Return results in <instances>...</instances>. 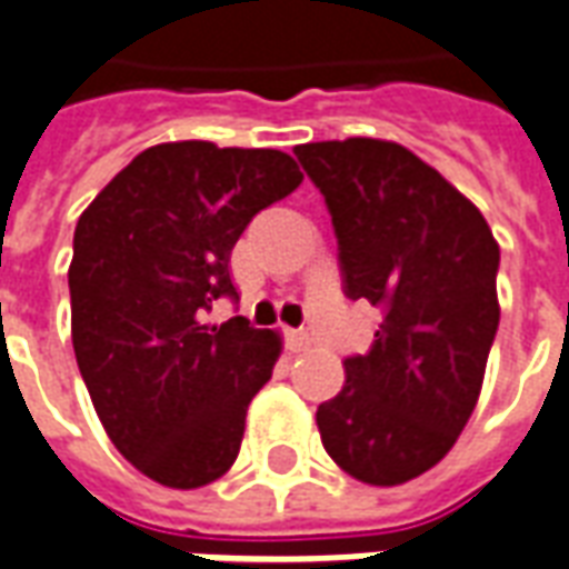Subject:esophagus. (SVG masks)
<instances>
[{
    "mask_svg": "<svg viewBox=\"0 0 569 569\" xmlns=\"http://www.w3.org/2000/svg\"><path fill=\"white\" fill-rule=\"evenodd\" d=\"M286 347L292 350V353H301V350H308L310 338L305 332H298V329H286Z\"/></svg>",
    "mask_w": 569,
    "mask_h": 569,
    "instance_id": "1",
    "label": "esophagus"
}]
</instances>
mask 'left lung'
Listing matches in <instances>:
<instances>
[{"label":"left lung","mask_w":569,"mask_h":569,"mask_svg":"<svg viewBox=\"0 0 569 569\" xmlns=\"http://www.w3.org/2000/svg\"><path fill=\"white\" fill-rule=\"evenodd\" d=\"M338 234L347 298L383 320L341 393L317 408L322 448L357 481L406 485L451 451L476 411L500 326V247L472 200L390 140L296 146Z\"/></svg>","instance_id":"8db88e82"}]
</instances>
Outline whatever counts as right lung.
I'll return each instance as SVG.
<instances>
[{"mask_svg":"<svg viewBox=\"0 0 569 569\" xmlns=\"http://www.w3.org/2000/svg\"><path fill=\"white\" fill-rule=\"evenodd\" d=\"M301 179L286 151L161 142L79 216L69 264L79 371L106 436L163 488H203L237 460L283 338L203 313L234 296L228 261L243 228Z\"/></svg>","mask_w":569,"mask_h":569,"instance_id":"add662e5","label":"right lung"}]
</instances>
